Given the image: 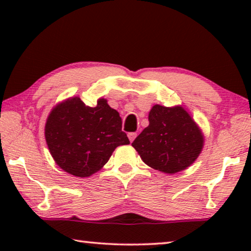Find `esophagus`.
<instances>
[{
    "mask_svg": "<svg viewBox=\"0 0 251 251\" xmlns=\"http://www.w3.org/2000/svg\"><path fill=\"white\" fill-rule=\"evenodd\" d=\"M136 136H137V134L136 133H128V138H129V142L131 143L134 141V139L136 138Z\"/></svg>",
    "mask_w": 251,
    "mask_h": 251,
    "instance_id": "obj_1",
    "label": "esophagus"
}]
</instances>
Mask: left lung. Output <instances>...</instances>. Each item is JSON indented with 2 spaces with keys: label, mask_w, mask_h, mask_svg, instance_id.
<instances>
[{
  "label": "left lung",
  "mask_w": 251,
  "mask_h": 251,
  "mask_svg": "<svg viewBox=\"0 0 251 251\" xmlns=\"http://www.w3.org/2000/svg\"><path fill=\"white\" fill-rule=\"evenodd\" d=\"M150 125L131 143L142 160L156 171L176 174L198 158L205 137L197 123L181 105L156 104L148 114Z\"/></svg>",
  "instance_id": "8db88e82"
}]
</instances>
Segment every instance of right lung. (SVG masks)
I'll return each mask as SVG.
<instances>
[{
	"instance_id": "right-lung-1",
	"label": "right lung",
	"mask_w": 251,
	"mask_h": 251,
	"mask_svg": "<svg viewBox=\"0 0 251 251\" xmlns=\"http://www.w3.org/2000/svg\"><path fill=\"white\" fill-rule=\"evenodd\" d=\"M45 141L57 166L70 175L90 177L104 167L115 148L128 145L122 118L107 100L95 107L78 96L54 106L45 123Z\"/></svg>"
}]
</instances>
